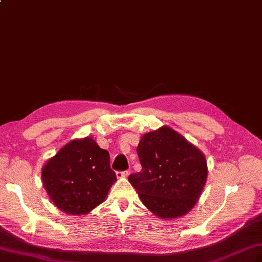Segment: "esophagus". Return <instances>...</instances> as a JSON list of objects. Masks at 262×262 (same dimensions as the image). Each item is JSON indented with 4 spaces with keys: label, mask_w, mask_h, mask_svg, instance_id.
<instances>
[{
    "label": "esophagus",
    "mask_w": 262,
    "mask_h": 262,
    "mask_svg": "<svg viewBox=\"0 0 262 262\" xmlns=\"http://www.w3.org/2000/svg\"><path fill=\"white\" fill-rule=\"evenodd\" d=\"M128 170H125V171H117L116 172V176H117V178H125V177H127L128 176Z\"/></svg>",
    "instance_id": "esophagus-1"
}]
</instances>
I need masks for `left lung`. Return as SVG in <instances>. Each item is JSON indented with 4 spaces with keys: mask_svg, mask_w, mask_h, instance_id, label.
I'll return each mask as SVG.
<instances>
[{
    "mask_svg": "<svg viewBox=\"0 0 262 262\" xmlns=\"http://www.w3.org/2000/svg\"><path fill=\"white\" fill-rule=\"evenodd\" d=\"M137 154L142 170L128 180L142 203L162 219L189 212L207 180L204 154L168 126L142 136Z\"/></svg>",
    "mask_w": 262,
    "mask_h": 262,
    "instance_id": "left-lung-1",
    "label": "left lung"
}]
</instances>
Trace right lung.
<instances>
[{
  "instance_id": "obj_1",
  "label": "right lung",
  "mask_w": 262,
  "mask_h": 262,
  "mask_svg": "<svg viewBox=\"0 0 262 262\" xmlns=\"http://www.w3.org/2000/svg\"><path fill=\"white\" fill-rule=\"evenodd\" d=\"M43 186L54 205L69 214L91 212L108 195L116 173L110 152L91 137L63 146L42 168Z\"/></svg>"
}]
</instances>
